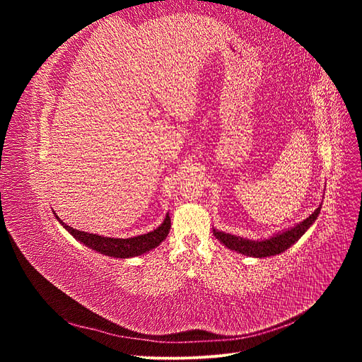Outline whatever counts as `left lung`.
<instances>
[{
	"label": "left lung",
	"mask_w": 362,
	"mask_h": 362,
	"mask_svg": "<svg viewBox=\"0 0 362 362\" xmlns=\"http://www.w3.org/2000/svg\"><path fill=\"white\" fill-rule=\"evenodd\" d=\"M320 208L322 206L317 208V210L310 217H306L302 223L293 226L291 229H288V231L278 234L275 237H270L267 240H261V242H254V240H246L242 237L225 234L221 231H216V229H214V235H216V238L221 240V242L228 249L240 252V254H245L249 257H257V258L278 255V254H281V252L288 249L291 245H294L305 234L306 229H308L314 223L317 216H319Z\"/></svg>",
	"instance_id": "left-lung-1"
}]
</instances>
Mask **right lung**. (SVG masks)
<instances>
[{
	"instance_id": "obj_1",
	"label": "right lung",
	"mask_w": 362,
	"mask_h": 362,
	"mask_svg": "<svg viewBox=\"0 0 362 362\" xmlns=\"http://www.w3.org/2000/svg\"><path fill=\"white\" fill-rule=\"evenodd\" d=\"M57 217V216H56ZM57 221L68 229L69 234H72L76 240H80L81 243L86 246L92 247L93 250L101 252L104 255L115 257V258H129V257H137L145 254V252L157 247L164 238L168 237L169 229H170V217L169 214L164 218V222L144 235H137L133 238H112V237H101L96 234H89L84 231H78V229H74L69 225L63 223L57 217Z\"/></svg>"
}]
</instances>
